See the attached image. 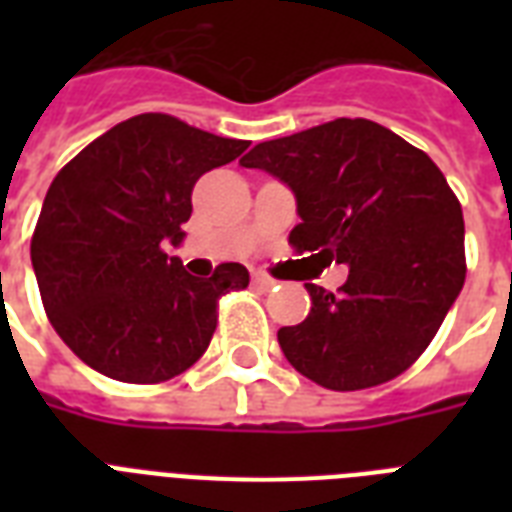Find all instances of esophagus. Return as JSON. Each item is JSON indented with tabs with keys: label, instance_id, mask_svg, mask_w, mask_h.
<instances>
[{
	"label": "esophagus",
	"instance_id": "esophagus-1",
	"mask_svg": "<svg viewBox=\"0 0 512 512\" xmlns=\"http://www.w3.org/2000/svg\"><path fill=\"white\" fill-rule=\"evenodd\" d=\"M252 281H255V287L265 289V292H271V289H276V284H279V281L271 279V276H268V273H263V271L252 273Z\"/></svg>",
	"mask_w": 512,
	"mask_h": 512
}]
</instances>
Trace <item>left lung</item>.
Wrapping results in <instances>:
<instances>
[{
  "mask_svg": "<svg viewBox=\"0 0 512 512\" xmlns=\"http://www.w3.org/2000/svg\"><path fill=\"white\" fill-rule=\"evenodd\" d=\"M241 167L295 193L289 244L316 268L348 265L340 292L305 284L311 313L279 329L297 372L361 390L409 369L465 284V220L433 159L369 119L257 143Z\"/></svg>",
  "mask_w": 512,
  "mask_h": 512,
  "instance_id": "obj_1",
  "label": "left lung"
}]
</instances>
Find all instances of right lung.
I'll use <instances>...</instances> for the list:
<instances>
[{"mask_svg": "<svg viewBox=\"0 0 512 512\" xmlns=\"http://www.w3.org/2000/svg\"><path fill=\"white\" fill-rule=\"evenodd\" d=\"M247 140L140 114L92 140L58 172L31 239L47 319L95 372L164 382L207 350L217 300L249 284L239 263L196 279L164 244L180 247L191 191L233 162Z\"/></svg>", "mask_w": 512, "mask_h": 512, "instance_id": "right-lung-1", "label": "right lung"}]
</instances>
